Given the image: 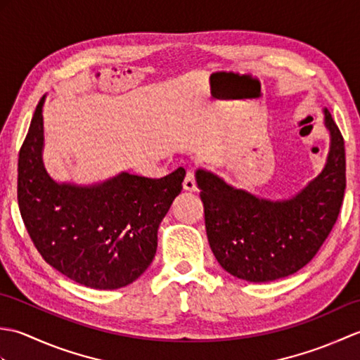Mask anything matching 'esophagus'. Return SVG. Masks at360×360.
Returning <instances> with one entry per match:
<instances>
[{
  "label": "esophagus",
  "mask_w": 360,
  "mask_h": 360,
  "mask_svg": "<svg viewBox=\"0 0 360 360\" xmlns=\"http://www.w3.org/2000/svg\"><path fill=\"white\" fill-rule=\"evenodd\" d=\"M182 187H184V190H187V192H196V179H195V173L193 172H187L186 174V179L184 182H182Z\"/></svg>",
  "instance_id": "1"
}]
</instances>
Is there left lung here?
Returning <instances> with one entry per match:
<instances>
[{
	"label": "left lung",
	"mask_w": 360,
	"mask_h": 360,
	"mask_svg": "<svg viewBox=\"0 0 360 360\" xmlns=\"http://www.w3.org/2000/svg\"><path fill=\"white\" fill-rule=\"evenodd\" d=\"M328 162L317 178L288 201H267L198 170L205 231L213 255L229 274L272 281L302 269L322 248L338 221L347 187L345 142L330 111Z\"/></svg>",
	"instance_id": "obj_1"
}]
</instances>
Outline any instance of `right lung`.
Masks as SVG:
<instances>
[{"label": "right lung", "instance_id": "add662e5", "mask_svg": "<svg viewBox=\"0 0 360 360\" xmlns=\"http://www.w3.org/2000/svg\"><path fill=\"white\" fill-rule=\"evenodd\" d=\"M44 97L38 102L18 156V207L46 263L94 289L124 288L139 278L158 248V227L186 170L160 179L122 173L93 187L58 184L41 160Z\"/></svg>", "mask_w": 360, "mask_h": 360}]
</instances>
